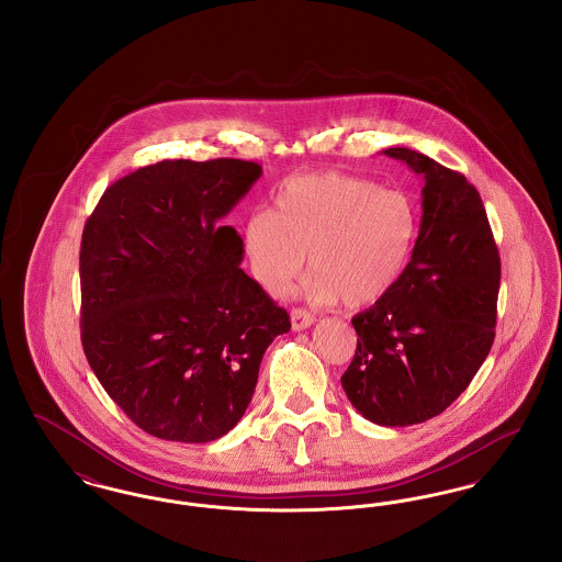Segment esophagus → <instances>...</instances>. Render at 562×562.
Listing matches in <instances>:
<instances>
[{"instance_id":"1","label":"esophagus","mask_w":562,"mask_h":562,"mask_svg":"<svg viewBox=\"0 0 562 562\" xmlns=\"http://www.w3.org/2000/svg\"><path fill=\"white\" fill-rule=\"evenodd\" d=\"M314 322H316L314 314H310L307 310H301V307H293V312H291L293 330H305V328H310Z\"/></svg>"}]
</instances>
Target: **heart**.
<instances>
[{
	"label": "heart",
	"instance_id": "b5f03b06",
	"mask_svg": "<svg viewBox=\"0 0 562 562\" xmlns=\"http://www.w3.org/2000/svg\"><path fill=\"white\" fill-rule=\"evenodd\" d=\"M417 229V209L406 193L351 175L314 172L286 179L271 211L246 218L241 240L271 293L293 284L310 252L312 293L356 310L394 289Z\"/></svg>",
	"mask_w": 562,
	"mask_h": 562
}]
</instances>
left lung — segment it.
Listing matches in <instances>:
<instances>
[{
  "label": "left lung",
  "mask_w": 562,
  "mask_h": 562,
  "mask_svg": "<svg viewBox=\"0 0 562 562\" xmlns=\"http://www.w3.org/2000/svg\"><path fill=\"white\" fill-rule=\"evenodd\" d=\"M424 177V216L394 289L351 324L358 346L341 385L376 426L424 424L451 406L488 356L502 280L481 193L428 156L383 151Z\"/></svg>",
  "instance_id": "1"
}]
</instances>
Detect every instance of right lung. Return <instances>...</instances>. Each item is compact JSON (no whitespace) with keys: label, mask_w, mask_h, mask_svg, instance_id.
I'll return each instance as SVG.
<instances>
[{"label":"right lung","mask_w":562,"mask_h":562,"mask_svg":"<svg viewBox=\"0 0 562 562\" xmlns=\"http://www.w3.org/2000/svg\"><path fill=\"white\" fill-rule=\"evenodd\" d=\"M261 177L255 161L164 160L101 195L81 234V346L134 424L175 442L225 436L291 316L240 269L218 218Z\"/></svg>","instance_id":"add662e5"}]
</instances>
